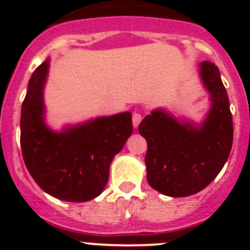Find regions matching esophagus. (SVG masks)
<instances>
[{"instance_id":"34e87169","label":"esophagus","mask_w":250,"mask_h":250,"mask_svg":"<svg viewBox=\"0 0 250 250\" xmlns=\"http://www.w3.org/2000/svg\"><path fill=\"white\" fill-rule=\"evenodd\" d=\"M141 120H143V117H141V115H140L139 112H134V113H133V118H132L133 127L138 128V125H140Z\"/></svg>"}]
</instances>
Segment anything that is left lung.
Instances as JSON below:
<instances>
[{
	"label": "left lung",
	"mask_w": 250,
	"mask_h": 250,
	"mask_svg": "<svg viewBox=\"0 0 250 250\" xmlns=\"http://www.w3.org/2000/svg\"><path fill=\"white\" fill-rule=\"evenodd\" d=\"M198 75L210 102L200 123L158 107L139 125L147 143L148 184L169 197H186L207 188L223 169L232 147V115L220 71L213 62H202Z\"/></svg>",
	"instance_id": "1"
}]
</instances>
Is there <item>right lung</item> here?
<instances>
[{
  "label": "right lung",
  "mask_w": 250,
  "mask_h": 250,
  "mask_svg": "<svg viewBox=\"0 0 250 250\" xmlns=\"http://www.w3.org/2000/svg\"><path fill=\"white\" fill-rule=\"evenodd\" d=\"M49 58L34 71L21 106L20 145L27 170L48 195L67 202L98 197L110 165L133 133L132 113L90 118L54 130L46 122Z\"/></svg>",
  "instance_id": "1"
}]
</instances>
